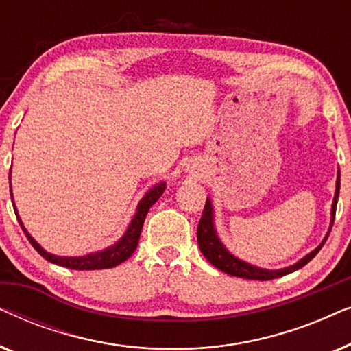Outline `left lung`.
I'll return each mask as SVG.
<instances>
[{"label":"left lung","instance_id":"1","mask_svg":"<svg viewBox=\"0 0 351 351\" xmlns=\"http://www.w3.org/2000/svg\"><path fill=\"white\" fill-rule=\"evenodd\" d=\"M339 191H340V171H337V180H335V193L332 199V208H330V225L328 233L321 244L316 249H313L310 254H306L305 257H302L299 262H295L294 265L285 267V268H276V270H270V268H261L257 265H252L246 261H241L237 256H233L232 252L225 247V244L220 241L217 230H215V222H214V206L210 198L206 199L203 215H201V220L198 223V244L203 256L208 258V261L213 263L215 268L222 270L223 273L232 276L244 278V280H258V281H268L275 280V278H281L285 275H289V273L299 270L304 265H306L311 258H313L316 254L319 252V249L324 246L326 239H328L330 228L334 225V217H335V208H337V199H339Z\"/></svg>","mask_w":351,"mask_h":351}]
</instances>
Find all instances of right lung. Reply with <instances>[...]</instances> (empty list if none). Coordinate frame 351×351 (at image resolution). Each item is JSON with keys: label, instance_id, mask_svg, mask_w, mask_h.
<instances>
[{"label": "right lung", "instance_id": "add662e5", "mask_svg": "<svg viewBox=\"0 0 351 351\" xmlns=\"http://www.w3.org/2000/svg\"><path fill=\"white\" fill-rule=\"evenodd\" d=\"M165 190H166V182H160V184L153 185L152 189L143 195V198L138 201L136 214H134L131 223L128 225L126 232H124L123 237L119 238L117 243L102 249V251L90 252V254H86V256H76V257L56 256V254L47 252L45 247H41L40 244L35 241V238L27 232V228L23 227L21 215L17 213L16 203H12V206H14V213H16V217L19 220V223H21L23 233H25V237L28 238V241L32 243V246L35 247L38 254H41L46 261H49L51 263H56V265L71 268V270H104V268L117 267L132 256V252L136 251L138 244V238H141V232H142L143 222H145L147 213L150 210L152 206L160 199V196L165 193ZM11 199L14 201L12 189H11Z\"/></svg>", "mask_w": 351, "mask_h": 351}]
</instances>
